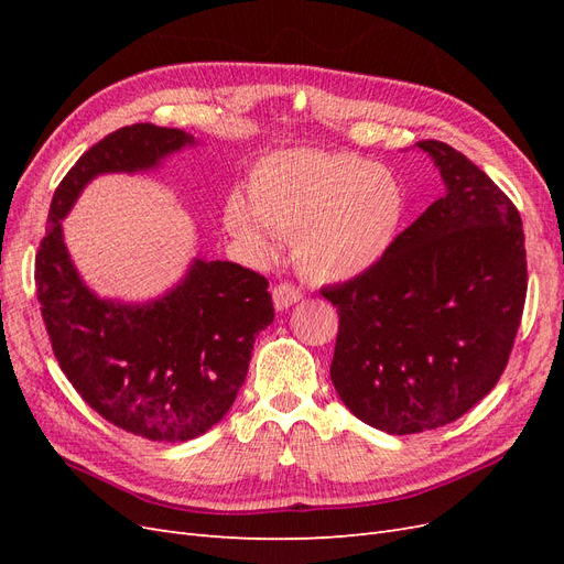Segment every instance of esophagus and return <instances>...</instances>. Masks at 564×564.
Instances as JSON below:
<instances>
[{"instance_id":"obj_1","label":"esophagus","mask_w":564,"mask_h":564,"mask_svg":"<svg viewBox=\"0 0 564 564\" xmlns=\"http://www.w3.org/2000/svg\"><path fill=\"white\" fill-rule=\"evenodd\" d=\"M301 292L296 286H292V284H278L275 289H272V303H275V311H286V308H292L294 303H299L301 301Z\"/></svg>"}]
</instances>
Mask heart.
Here are the masks:
<instances>
[{
	"mask_svg": "<svg viewBox=\"0 0 564 564\" xmlns=\"http://www.w3.org/2000/svg\"><path fill=\"white\" fill-rule=\"evenodd\" d=\"M402 212L386 169L346 152L280 150L253 166L249 202L228 195L224 228L259 259L275 253V235L286 237L303 278L346 282L383 261Z\"/></svg>",
	"mask_w": 564,
	"mask_h": 564,
	"instance_id": "1",
	"label": "heart"
}]
</instances>
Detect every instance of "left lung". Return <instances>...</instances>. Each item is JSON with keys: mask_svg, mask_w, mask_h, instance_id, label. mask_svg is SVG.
Here are the masks:
<instances>
[{"mask_svg": "<svg viewBox=\"0 0 564 564\" xmlns=\"http://www.w3.org/2000/svg\"><path fill=\"white\" fill-rule=\"evenodd\" d=\"M445 195L383 261L322 289L338 305L332 383L350 412L390 435L440 429L497 386L527 296L518 209L464 152L421 141Z\"/></svg>", "mask_w": 564, "mask_h": 564, "instance_id": "left-lung-1", "label": "left lung"}]
</instances>
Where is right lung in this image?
<instances>
[{
	"mask_svg": "<svg viewBox=\"0 0 564 564\" xmlns=\"http://www.w3.org/2000/svg\"><path fill=\"white\" fill-rule=\"evenodd\" d=\"M195 145L193 133L155 124L98 141L56 187L35 261L42 317L67 381L106 421L152 442L199 437L230 412L256 334L275 317L268 282L199 251L155 299L100 296L67 251L63 220L94 178L158 172Z\"/></svg>",
	"mask_w": 564,
	"mask_h": 564,
	"instance_id": "obj_1",
	"label": "right lung"
}]
</instances>
